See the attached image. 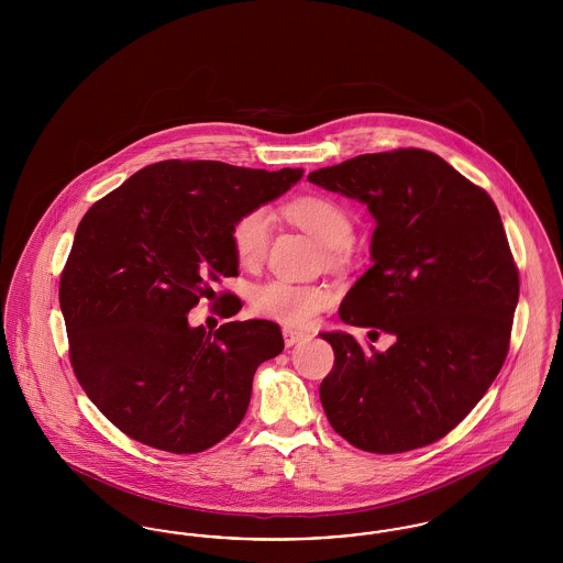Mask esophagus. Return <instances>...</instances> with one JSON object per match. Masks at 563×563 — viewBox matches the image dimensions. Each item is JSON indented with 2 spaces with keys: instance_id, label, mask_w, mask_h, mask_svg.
<instances>
[{
  "instance_id": "esophagus-1",
  "label": "esophagus",
  "mask_w": 563,
  "mask_h": 563,
  "mask_svg": "<svg viewBox=\"0 0 563 563\" xmlns=\"http://www.w3.org/2000/svg\"><path fill=\"white\" fill-rule=\"evenodd\" d=\"M283 338H285V344H287V346H295L297 342L306 340V338H308V333L297 331V329H291V327H285V329H283Z\"/></svg>"
}]
</instances>
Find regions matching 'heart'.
<instances>
[{
    "mask_svg": "<svg viewBox=\"0 0 563 563\" xmlns=\"http://www.w3.org/2000/svg\"><path fill=\"white\" fill-rule=\"evenodd\" d=\"M287 214L301 230L312 234L324 249H329L331 260H338L342 249L352 242V217L340 202L331 198H297L287 207ZM269 236L272 217L264 207L242 214L232 228L234 253L242 266H257L264 262ZM329 303V289L314 285H294L289 280H269L253 291L255 312L291 327H310Z\"/></svg>",
    "mask_w": 563,
    "mask_h": 563,
    "instance_id": "obj_1",
    "label": "heart"
}]
</instances>
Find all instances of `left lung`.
Returning <instances> with one entry per match:
<instances>
[{
  "label": "left lung",
  "instance_id": "8db88e82",
  "mask_svg": "<svg viewBox=\"0 0 563 563\" xmlns=\"http://www.w3.org/2000/svg\"><path fill=\"white\" fill-rule=\"evenodd\" d=\"M308 181L367 205L374 266L340 319L395 335L377 352L344 331L321 333L335 352L322 409L358 450L430 445L482 401L509 352L519 272L500 213L485 189L416 147L363 154Z\"/></svg>",
  "mask_w": 563,
  "mask_h": 563
}]
</instances>
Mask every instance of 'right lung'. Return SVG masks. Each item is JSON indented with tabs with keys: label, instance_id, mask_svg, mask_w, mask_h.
Instances as JSON below:
<instances>
[{
	"label": "right lung",
	"instance_id": "1",
	"mask_svg": "<svg viewBox=\"0 0 563 563\" xmlns=\"http://www.w3.org/2000/svg\"><path fill=\"white\" fill-rule=\"evenodd\" d=\"M301 175L164 161L81 217L58 287L69 358L88 399L134 441L198 454L241 424L257 367L285 349L280 327L232 321L207 333L188 312L239 276L234 223Z\"/></svg>",
	"mask_w": 563,
	"mask_h": 563
}]
</instances>
